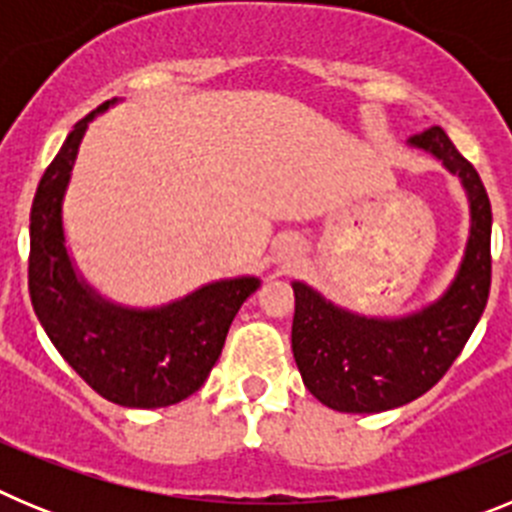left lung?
I'll list each match as a JSON object with an SVG mask.
<instances>
[{
  "instance_id": "left-lung-1",
  "label": "left lung",
  "mask_w": 512,
  "mask_h": 512,
  "mask_svg": "<svg viewBox=\"0 0 512 512\" xmlns=\"http://www.w3.org/2000/svg\"><path fill=\"white\" fill-rule=\"evenodd\" d=\"M408 146L433 156L469 202V238L454 279L408 315H361L305 282L295 289L292 354L312 397L338 413H384L425 395L446 374L490 295L492 210L485 184L438 125Z\"/></svg>"
}]
</instances>
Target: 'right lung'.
Masks as SVG:
<instances>
[{
  "mask_svg": "<svg viewBox=\"0 0 512 512\" xmlns=\"http://www.w3.org/2000/svg\"><path fill=\"white\" fill-rule=\"evenodd\" d=\"M117 102L76 122L40 179L30 210V300L58 354L104 400L166 408L205 384L235 312L261 279H217L158 307L120 305L84 279L66 243L63 200L89 122Z\"/></svg>",
  "mask_w": 512,
  "mask_h": 512,
  "instance_id": "1",
  "label": "right lung"
}]
</instances>
